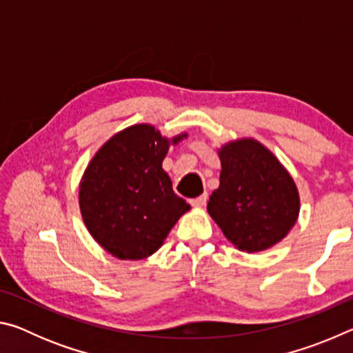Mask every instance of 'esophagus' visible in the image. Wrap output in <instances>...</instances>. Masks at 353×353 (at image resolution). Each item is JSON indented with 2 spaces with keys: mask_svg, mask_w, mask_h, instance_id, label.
Instances as JSON below:
<instances>
[{
  "mask_svg": "<svg viewBox=\"0 0 353 353\" xmlns=\"http://www.w3.org/2000/svg\"><path fill=\"white\" fill-rule=\"evenodd\" d=\"M205 202H207V194H202V196H198V198L191 199L190 204L193 205L194 208H202L205 205Z\"/></svg>",
  "mask_w": 353,
  "mask_h": 353,
  "instance_id": "34e87169",
  "label": "esophagus"
}]
</instances>
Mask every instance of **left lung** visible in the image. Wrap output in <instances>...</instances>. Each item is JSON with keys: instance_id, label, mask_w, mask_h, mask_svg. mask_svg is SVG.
Wrapping results in <instances>:
<instances>
[{"instance_id": "left-lung-1", "label": "left lung", "mask_w": 353, "mask_h": 353, "mask_svg": "<svg viewBox=\"0 0 353 353\" xmlns=\"http://www.w3.org/2000/svg\"><path fill=\"white\" fill-rule=\"evenodd\" d=\"M218 155L219 187L207 212L224 236L249 254L282 241L301 212L299 190L288 170L254 139L225 143Z\"/></svg>"}]
</instances>
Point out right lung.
Listing matches in <instances>:
<instances>
[{
  "label": "right lung",
  "mask_w": 353,
  "mask_h": 353,
  "mask_svg": "<svg viewBox=\"0 0 353 353\" xmlns=\"http://www.w3.org/2000/svg\"><path fill=\"white\" fill-rule=\"evenodd\" d=\"M187 137L166 139L152 124H134L93 155L79 183V208L87 230L107 254L148 259L190 210L162 168L170 146Z\"/></svg>",
  "instance_id": "add662e5"
}]
</instances>
